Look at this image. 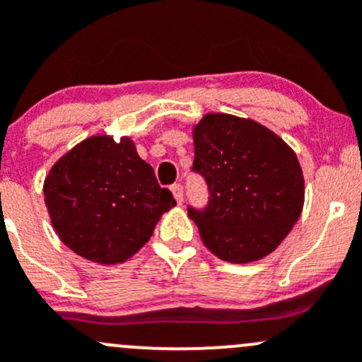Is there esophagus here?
<instances>
[{
	"label": "esophagus",
	"instance_id": "1",
	"mask_svg": "<svg viewBox=\"0 0 362 362\" xmlns=\"http://www.w3.org/2000/svg\"><path fill=\"white\" fill-rule=\"evenodd\" d=\"M171 192H173L175 202H177L178 204H182V202H184V189H182V185L175 184L173 187H171Z\"/></svg>",
	"mask_w": 362,
	"mask_h": 362
}]
</instances>
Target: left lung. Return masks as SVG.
Masks as SVG:
<instances>
[{
  "label": "left lung",
  "mask_w": 362,
  "mask_h": 362,
  "mask_svg": "<svg viewBox=\"0 0 362 362\" xmlns=\"http://www.w3.org/2000/svg\"><path fill=\"white\" fill-rule=\"evenodd\" d=\"M194 170L208 182L204 211L189 210L208 250L247 264L276 250L305 204L298 156L257 120L206 113L192 126Z\"/></svg>",
  "instance_id": "1"
}]
</instances>
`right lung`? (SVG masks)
<instances>
[{
  "label": "right lung",
  "mask_w": 362,
  "mask_h": 362,
  "mask_svg": "<svg viewBox=\"0 0 362 362\" xmlns=\"http://www.w3.org/2000/svg\"><path fill=\"white\" fill-rule=\"evenodd\" d=\"M43 198L61 242L101 266L126 262L175 206L129 136L93 134L54 163Z\"/></svg>",
  "instance_id": "obj_1"
}]
</instances>
